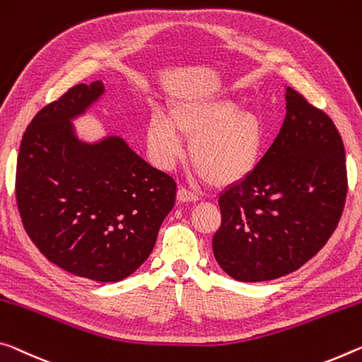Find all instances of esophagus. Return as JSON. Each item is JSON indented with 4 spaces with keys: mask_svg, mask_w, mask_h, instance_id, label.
<instances>
[{
    "mask_svg": "<svg viewBox=\"0 0 362 362\" xmlns=\"http://www.w3.org/2000/svg\"><path fill=\"white\" fill-rule=\"evenodd\" d=\"M198 199V194L188 192L187 188H179V192H177V202L179 203H194Z\"/></svg>",
    "mask_w": 362,
    "mask_h": 362,
    "instance_id": "obj_1",
    "label": "esophagus"
}]
</instances>
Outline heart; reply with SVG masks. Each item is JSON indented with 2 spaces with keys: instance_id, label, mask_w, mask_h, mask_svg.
<instances>
[{
  "instance_id": "1",
  "label": "heart",
  "mask_w": 362,
  "mask_h": 362,
  "mask_svg": "<svg viewBox=\"0 0 362 362\" xmlns=\"http://www.w3.org/2000/svg\"><path fill=\"white\" fill-rule=\"evenodd\" d=\"M266 136L261 114L230 98L174 103L169 120L153 114L146 129L148 150L158 168L169 169L180 156L182 139L188 140L192 164L214 187L246 179L259 164Z\"/></svg>"
}]
</instances>
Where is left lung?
Returning <instances> with one entry per match:
<instances>
[{
  "label": "left lung",
  "instance_id": "left-lung-1",
  "mask_svg": "<svg viewBox=\"0 0 362 362\" xmlns=\"http://www.w3.org/2000/svg\"><path fill=\"white\" fill-rule=\"evenodd\" d=\"M286 116L259 164L219 198L216 261L240 282L300 269L327 243L348 192L345 146L334 120L286 87Z\"/></svg>",
  "mask_w": 362,
  "mask_h": 362
}]
</instances>
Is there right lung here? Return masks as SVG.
Masks as SVG:
<instances>
[{"label":"right lung","instance_id":"add662e5","mask_svg":"<svg viewBox=\"0 0 362 362\" xmlns=\"http://www.w3.org/2000/svg\"><path fill=\"white\" fill-rule=\"evenodd\" d=\"M103 93L100 80L78 83L37 112L21 141L16 202L48 261L78 277L119 282L151 255L177 185L120 136L77 139L71 120Z\"/></svg>","mask_w":362,"mask_h":362}]
</instances>
